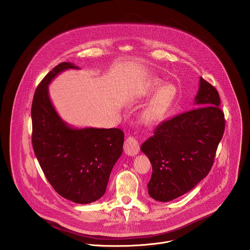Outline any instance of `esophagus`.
Segmentation results:
<instances>
[{
	"instance_id": "1",
	"label": "esophagus",
	"mask_w": 250,
	"mask_h": 250,
	"mask_svg": "<svg viewBox=\"0 0 250 250\" xmlns=\"http://www.w3.org/2000/svg\"><path fill=\"white\" fill-rule=\"evenodd\" d=\"M124 151L129 156H135L140 151V144L138 141L132 137H129L124 143Z\"/></svg>"
}]
</instances>
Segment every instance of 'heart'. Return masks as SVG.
Here are the masks:
<instances>
[{
  "instance_id": "b5f03b06",
  "label": "heart",
  "mask_w": 250,
  "mask_h": 250,
  "mask_svg": "<svg viewBox=\"0 0 250 250\" xmlns=\"http://www.w3.org/2000/svg\"><path fill=\"white\" fill-rule=\"evenodd\" d=\"M154 93L155 94L141 113V119L145 124H155L163 121L168 115L178 94L174 84H164L161 79H153L145 87V96H151Z\"/></svg>"
}]
</instances>
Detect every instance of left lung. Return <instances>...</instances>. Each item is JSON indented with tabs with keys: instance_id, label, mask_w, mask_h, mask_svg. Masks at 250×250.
<instances>
[{
	"instance_id": "left-lung-1",
	"label": "left lung",
	"mask_w": 250,
	"mask_h": 250,
	"mask_svg": "<svg viewBox=\"0 0 250 250\" xmlns=\"http://www.w3.org/2000/svg\"><path fill=\"white\" fill-rule=\"evenodd\" d=\"M195 108L162 122L141 150L152 165L149 195L168 202L192 189L210 172L225 120L217 90L202 77Z\"/></svg>"
}]
</instances>
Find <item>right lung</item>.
<instances>
[{"label": "right lung", "instance_id": "add662e5", "mask_svg": "<svg viewBox=\"0 0 250 250\" xmlns=\"http://www.w3.org/2000/svg\"><path fill=\"white\" fill-rule=\"evenodd\" d=\"M79 69L62 62L36 87L32 105V142L49 183L62 197L78 204L100 199L113 166L122 154L124 133L117 128H73L53 106L49 84L60 73Z\"/></svg>", "mask_w": 250, "mask_h": 250}]
</instances>
